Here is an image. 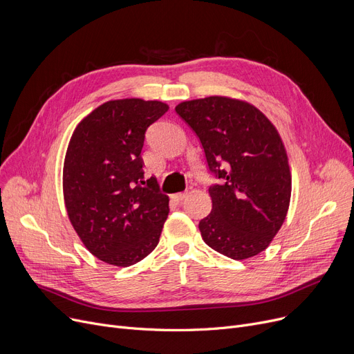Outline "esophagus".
<instances>
[{
	"instance_id": "1",
	"label": "esophagus",
	"mask_w": 354,
	"mask_h": 354,
	"mask_svg": "<svg viewBox=\"0 0 354 354\" xmlns=\"http://www.w3.org/2000/svg\"><path fill=\"white\" fill-rule=\"evenodd\" d=\"M188 196V194L187 192H179V194H175V195H172V199L174 201H176V202H182L185 198Z\"/></svg>"
}]
</instances>
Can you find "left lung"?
<instances>
[{
	"mask_svg": "<svg viewBox=\"0 0 354 354\" xmlns=\"http://www.w3.org/2000/svg\"><path fill=\"white\" fill-rule=\"evenodd\" d=\"M221 185L199 222L205 244L236 261L264 251L280 231L291 198L288 156L275 126L254 104L227 96L179 103Z\"/></svg>",
	"mask_w": 354,
	"mask_h": 354,
	"instance_id": "obj_1",
	"label": "left lung"
}]
</instances>
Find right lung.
Masks as SVG:
<instances>
[{"label": "right lung", "instance_id": "add662e5", "mask_svg": "<svg viewBox=\"0 0 354 354\" xmlns=\"http://www.w3.org/2000/svg\"><path fill=\"white\" fill-rule=\"evenodd\" d=\"M169 106L158 100H109L74 129L63 166L68 219L100 261L130 267L151 254L169 214L155 178L145 185L140 156L146 129Z\"/></svg>", "mask_w": 354, "mask_h": 354}]
</instances>
